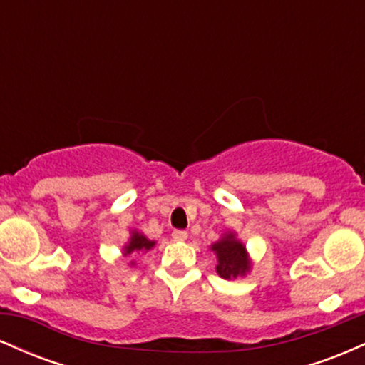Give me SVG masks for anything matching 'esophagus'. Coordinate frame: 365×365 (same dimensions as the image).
<instances>
[{"instance_id":"1","label":"esophagus","mask_w":365,"mask_h":365,"mask_svg":"<svg viewBox=\"0 0 365 365\" xmlns=\"http://www.w3.org/2000/svg\"><path fill=\"white\" fill-rule=\"evenodd\" d=\"M187 237H188V233L183 232V230H173V232H171V238H173V240H177V242L187 240Z\"/></svg>"}]
</instances>
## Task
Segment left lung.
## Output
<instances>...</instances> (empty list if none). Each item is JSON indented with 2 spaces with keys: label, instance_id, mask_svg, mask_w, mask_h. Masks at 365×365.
<instances>
[{
  "label": "left lung",
  "instance_id": "left-lung-1",
  "mask_svg": "<svg viewBox=\"0 0 365 365\" xmlns=\"http://www.w3.org/2000/svg\"><path fill=\"white\" fill-rule=\"evenodd\" d=\"M212 250L217 255L216 271L221 278L232 279L237 278V276L245 274L249 271L250 264L247 261L245 247L238 240H235V237L232 233L221 238L220 242H216L212 245Z\"/></svg>",
  "mask_w": 365,
  "mask_h": 365
}]
</instances>
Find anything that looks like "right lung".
<instances>
[{
	"mask_svg": "<svg viewBox=\"0 0 365 365\" xmlns=\"http://www.w3.org/2000/svg\"><path fill=\"white\" fill-rule=\"evenodd\" d=\"M154 247V242L149 240V238H145L144 235H140V233H133L132 238H130L128 245L125 247V255H130V254H137V252H148L149 249H153Z\"/></svg>",
	"mask_w": 365,
	"mask_h": 365,
	"instance_id": "add662e5",
	"label": "right lung"
}]
</instances>
